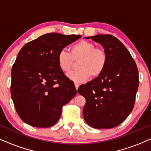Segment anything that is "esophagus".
Listing matches in <instances>:
<instances>
[{"label": "esophagus", "mask_w": 151, "mask_h": 151, "mask_svg": "<svg viewBox=\"0 0 151 151\" xmlns=\"http://www.w3.org/2000/svg\"><path fill=\"white\" fill-rule=\"evenodd\" d=\"M79 86H80V84H78V83H75V86H76V90H78V87H79Z\"/></svg>", "instance_id": "esophagus-1"}]
</instances>
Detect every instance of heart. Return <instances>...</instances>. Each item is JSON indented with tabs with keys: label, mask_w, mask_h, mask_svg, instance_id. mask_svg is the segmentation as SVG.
Returning a JSON list of instances; mask_svg holds the SVG:
<instances>
[{
	"label": "heart",
	"mask_w": 151,
	"mask_h": 151,
	"mask_svg": "<svg viewBox=\"0 0 151 151\" xmlns=\"http://www.w3.org/2000/svg\"><path fill=\"white\" fill-rule=\"evenodd\" d=\"M74 61H79V70L67 73V77L76 83H82L90 77L96 78L103 73L108 56L104 49L96 47L89 41L80 40L70 47V53L63 49L57 55L58 65L64 72L70 71Z\"/></svg>",
	"instance_id": "1"
}]
</instances>
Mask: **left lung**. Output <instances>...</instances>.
Listing matches in <instances>:
<instances>
[{
    "label": "left lung",
    "instance_id": "obj_1",
    "mask_svg": "<svg viewBox=\"0 0 151 151\" xmlns=\"http://www.w3.org/2000/svg\"><path fill=\"white\" fill-rule=\"evenodd\" d=\"M90 38L102 45L108 62L103 73L80 86L78 92L86 99V122L96 129H111L122 123L133 110L139 85L138 69L131 53L115 36L100 34Z\"/></svg>",
    "mask_w": 151,
    "mask_h": 151
}]
</instances>
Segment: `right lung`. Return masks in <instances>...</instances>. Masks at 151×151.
I'll list each match as a JSON object with an SVG mask.
<instances>
[{
	"mask_svg": "<svg viewBox=\"0 0 151 151\" xmlns=\"http://www.w3.org/2000/svg\"><path fill=\"white\" fill-rule=\"evenodd\" d=\"M80 37L49 33L20 49L12 69L11 96L25 123L39 128L54 125L63 106L77 93L73 82L58 67L57 55Z\"/></svg>",
	"mask_w": 151,
	"mask_h": 151,
	"instance_id": "1",
	"label": "right lung"
}]
</instances>
